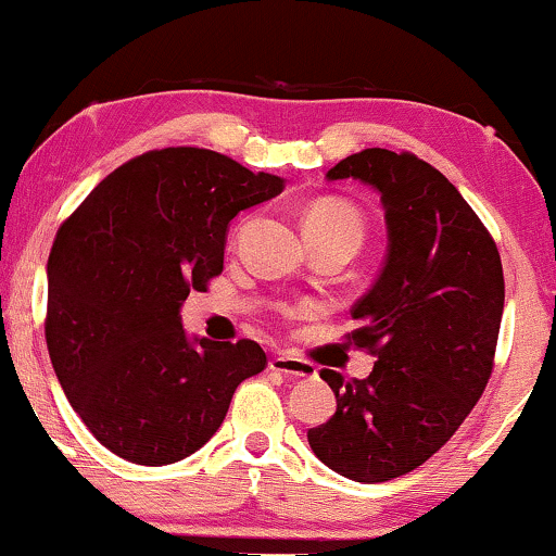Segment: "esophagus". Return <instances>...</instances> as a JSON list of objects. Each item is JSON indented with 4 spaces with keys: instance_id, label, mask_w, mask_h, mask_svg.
<instances>
[{
    "instance_id": "1",
    "label": "esophagus",
    "mask_w": 556,
    "mask_h": 556,
    "mask_svg": "<svg viewBox=\"0 0 556 556\" xmlns=\"http://www.w3.org/2000/svg\"><path fill=\"white\" fill-rule=\"evenodd\" d=\"M268 367L273 371H280V375L295 377V379H314L318 375L314 364L306 359H299V356H291V354H276L270 359Z\"/></svg>"
}]
</instances>
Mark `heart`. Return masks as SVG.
Masks as SVG:
<instances>
[{
	"label": "heart",
	"mask_w": 556,
	"mask_h": 556,
	"mask_svg": "<svg viewBox=\"0 0 556 556\" xmlns=\"http://www.w3.org/2000/svg\"><path fill=\"white\" fill-rule=\"evenodd\" d=\"M303 227H306V235H344L354 245H359L364 238V217L359 210L337 197L311 202L303 210Z\"/></svg>",
	"instance_id": "1"
}]
</instances>
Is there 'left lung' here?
Returning a JSON list of instances; mask_svg holds the SVG:
<instances>
[{"instance_id":"8db88e82","label":"left lung","mask_w":556,"mask_h":556,"mask_svg":"<svg viewBox=\"0 0 556 556\" xmlns=\"http://www.w3.org/2000/svg\"><path fill=\"white\" fill-rule=\"evenodd\" d=\"M359 179L382 194L387 261L349 333L377 356L367 379L321 369L337 413L308 430L316 458L339 476L382 483L422 466L460 428L493 371L504 268L493 238L458 189L409 151L364 149L326 179Z\"/></svg>"}]
</instances>
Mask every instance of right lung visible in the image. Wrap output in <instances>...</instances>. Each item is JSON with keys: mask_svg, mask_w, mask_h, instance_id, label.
I'll return each instance as SVG.
<instances>
[{"mask_svg": "<svg viewBox=\"0 0 556 556\" xmlns=\"http://www.w3.org/2000/svg\"><path fill=\"white\" fill-rule=\"evenodd\" d=\"M210 149L121 164L60 225L48 261L45 339L75 413L101 445L169 466L207 443L242 379L265 369L250 339H187L179 308L223 273L238 212L283 192Z\"/></svg>", "mask_w": 556, "mask_h": 556, "instance_id": "right-lung-1", "label": "right lung"}]
</instances>
